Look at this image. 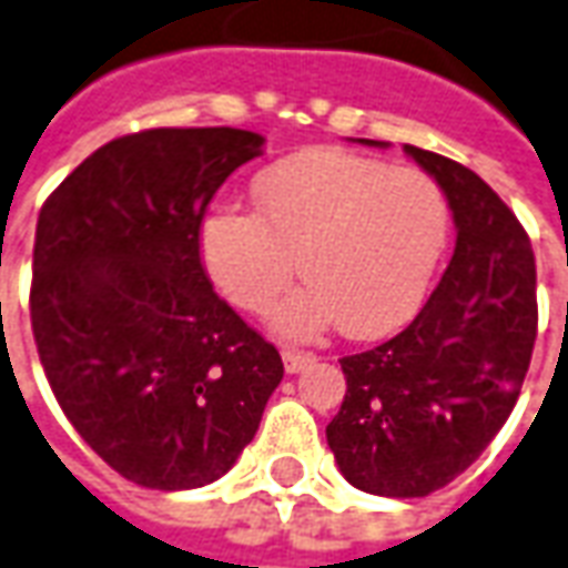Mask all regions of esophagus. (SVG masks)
<instances>
[{"label":"esophagus","instance_id":"1","mask_svg":"<svg viewBox=\"0 0 568 568\" xmlns=\"http://www.w3.org/2000/svg\"><path fill=\"white\" fill-rule=\"evenodd\" d=\"M283 364L288 373H301L307 364H314V354L311 351H295V348H283Z\"/></svg>","mask_w":568,"mask_h":568}]
</instances>
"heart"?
I'll return each instance as SVG.
<instances>
[{
    "mask_svg": "<svg viewBox=\"0 0 568 568\" xmlns=\"http://www.w3.org/2000/svg\"><path fill=\"white\" fill-rule=\"evenodd\" d=\"M257 211L217 207L202 223L204 267L235 307L261 314L301 273L273 326L311 338L342 323L354 338L392 333L419 307L445 252V192L416 168L314 149L254 180Z\"/></svg>",
    "mask_w": 568,
    "mask_h": 568,
    "instance_id": "b5f03b06",
    "label": "heart"
}]
</instances>
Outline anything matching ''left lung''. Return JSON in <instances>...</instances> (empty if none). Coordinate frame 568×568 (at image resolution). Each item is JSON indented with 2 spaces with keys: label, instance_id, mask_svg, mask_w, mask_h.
<instances>
[{
  "label": "left lung",
  "instance_id": "obj_1",
  "mask_svg": "<svg viewBox=\"0 0 568 568\" xmlns=\"http://www.w3.org/2000/svg\"><path fill=\"white\" fill-rule=\"evenodd\" d=\"M404 152L445 192L454 257L407 329L342 357L348 392L326 426L342 476L382 497H426L478 460L516 407L538 335L523 223L469 168Z\"/></svg>",
  "mask_w": 568,
  "mask_h": 568
}]
</instances>
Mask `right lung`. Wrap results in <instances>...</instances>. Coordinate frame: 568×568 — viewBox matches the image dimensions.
<instances>
[{
    "label": "right lung",
    "mask_w": 568,
    "mask_h": 568,
    "mask_svg": "<svg viewBox=\"0 0 568 568\" xmlns=\"http://www.w3.org/2000/svg\"><path fill=\"white\" fill-rule=\"evenodd\" d=\"M264 152L233 126L111 139L45 199L30 323L45 379L80 438L154 491L233 469L283 357L214 292L202 220L226 176Z\"/></svg>",
    "instance_id": "obj_1"
}]
</instances>
